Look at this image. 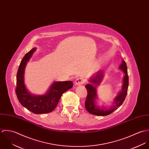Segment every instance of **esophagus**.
I'll list each match as a JSON object with an SVG mask.
<instances>
[{
    "label": "esophagus",
    "instance_id": "obj_1",
    "mask_svg": "<svg viewBox=\"0 0 149 149\" xmlns=\"http://www.w3.org/2000/svg\"><path fill=\"white\" fill-rule=\"evenodd\" d=\"M85 80L84 79H83L82 77H79L76 80L74 83H75V85H80L85 83Z\"/></svg>",
    "mask_w": 149,
    "mask_h": 149
}]
</instances>
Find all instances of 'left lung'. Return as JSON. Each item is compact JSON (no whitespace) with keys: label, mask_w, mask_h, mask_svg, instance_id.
I'll use <instances>...</instances> for the list:
<instances>
[{"label":"left lung","mask_w":149,"mask_h":149,"mask_svg":"<svg viewBox=\"0 0 149 149\" xmlns=\"http://www.w3.org/2000/svg\"><path fill=\"white\" fill-rule=\"evenodd\" d=\"M119 68L125 73L123 78V86L122 91L119 92L114 99L113 105L109 108H106L104 107L97 106L96 103V99L97 97L96 89L93 84H99L100 83H101L104 76L102 71L97 72L96 74L90 79L89 81L92 84H88L85 85L88 94L85 100V107L87 111L90 113L97 116H106L111 113L123 104L127 93L128 86L127 68L126 63L124 60L122 61V63L120 65Z\"/></svg>","instance_id":"obj_1"}]
</instances>
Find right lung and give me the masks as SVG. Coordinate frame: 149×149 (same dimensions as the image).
Wrapping results in <instances>:
<instances>
[{
	"label": "right lung",
	"instance_id": "add662e5",
	"mask_svg": "<svg viewBox=\"0 0 149 149\" xmlns=\"http://www.w3.org/2000/svg\"><path fill=\"white\" fill-rule=\"evenodd\" d=\"M36 50V47L32 49L22 60L17 74L15 92L22 106L34 113H46L54 109L62 95L72 88L73 83L71 81H56L49 87L48 91L44 95H36L30 93L24 83V73L27 62L29 61Z\"/></svg>",
	"mask_w": 149,
	"mask_h": 149
}]
</instances>
